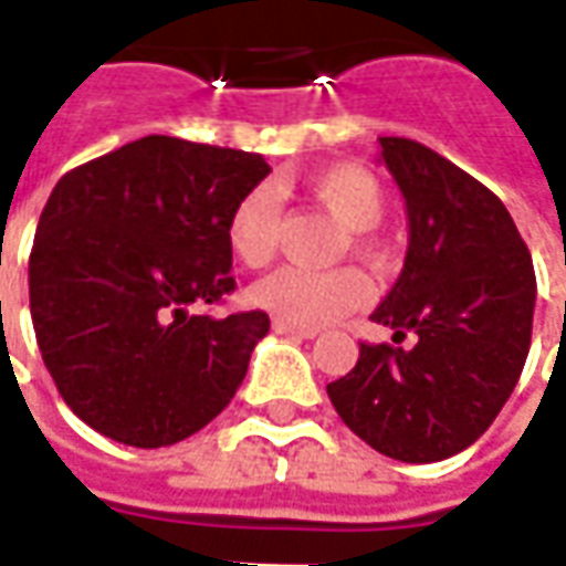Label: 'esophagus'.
Wrapping results in <instances>:
<instances>
[{"label": "esophagus", "instance_id": "34e87169", "mask_svg": "<svg viewBox=\"0 0 566 566\" xmlns=\"http://www.w3.org/2000/svg\"><path fill=\"white\" fill-rule=\"evenodd\" d=\"M272 327H275V333H282V336H294V339H315V336H318V331L294 327V324H287V321H275Z\"/></svg>", "mask_w": 566, "mask_h": 566}]
</instances>
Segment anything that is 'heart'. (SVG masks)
Instances as JSON below:
<instances>
[{"mask_svg": "<svg viewBox=\"0 0 566 566\" xmlns=\"http://www.w3.org/2000/svg\"><path fill=\"white\" fill-rule=\"evenodd\" d=\"M308 193L331 211L333 218L352 230V245L364 258H381V245L369 233L385 218V187L364 166H331L306 181ZM282 235V209L270 187H251L235 199L227 218V245L233 258L245 266H263L279 248ZM373 300V284L364 272L352 266L339 270H303L282 266L260 279L251 287V303L270 312L275 321H287L294 327L318 331L333 321L352 315Z\"/></svg>", "mask_w": 566, "mask_h": 566, "instance_id": "1", "label": "heart"}]
</instances>
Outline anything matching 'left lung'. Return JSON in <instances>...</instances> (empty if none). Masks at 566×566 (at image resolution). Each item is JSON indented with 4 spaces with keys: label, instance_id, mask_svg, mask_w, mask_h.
Returning <instances> with one entry per match:
<instances>
[{
    "label": "left lung",
    "instance_id": "1",
    "mask_svg": "<svg viewBox=\"0 0 566 566\" xmlns=\"http://www.w3.org/2000/svg\"><path fill=\"white\" fill-rule=\"evenodd\" d=\"M403 190L409 251L369 318L416 333L412 348L360 343L355 369L327 385L367 446L394 461L433 463L485 433L522 376L534 331L536 275L506 206L421 142L381 136Z\"/></svg>",
    "mask_w": 566,
    "mask_h": 566
}]
</instances>
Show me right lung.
<instances>
[{
  "instance_id": "1",
  "label": "right lung",
  "mask_w": 566,
  "mask_h": 566,
  "mask_svg": "<svg viewBox=\"0 0 566 566\" xmlns=\"http://www.w3.org/2000/svg\"><path fill=\"white\" fill-rule=\"evenodd\" d=\"M260 154L145 136L56 181L30 254V312L56 391L103 437L160 449L221 416L270 331L214 318L235 287L227 218Z\"/></svg>"
}]
</instances>
